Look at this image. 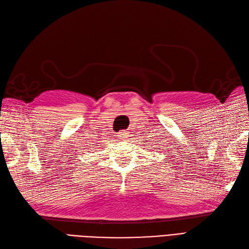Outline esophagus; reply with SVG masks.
Here are the masks:
<instances>
[{"mask_svg":"<svg viewBox=\"0 0 249 249\" xmlns=\"http://www.w3.org/2000/svg\"><path fill=\"white\" fill-rule=\"evenodd\" d=\"M130 131L129 130H123L122 132H119L118 133V136L120 137V138H122V139H126L127 137H129L130 136Z\"/></svg>","mask_w":249,"mask_h":249,"instance_id":"esophagus-1","label":"esophagus"}]
</instances>
